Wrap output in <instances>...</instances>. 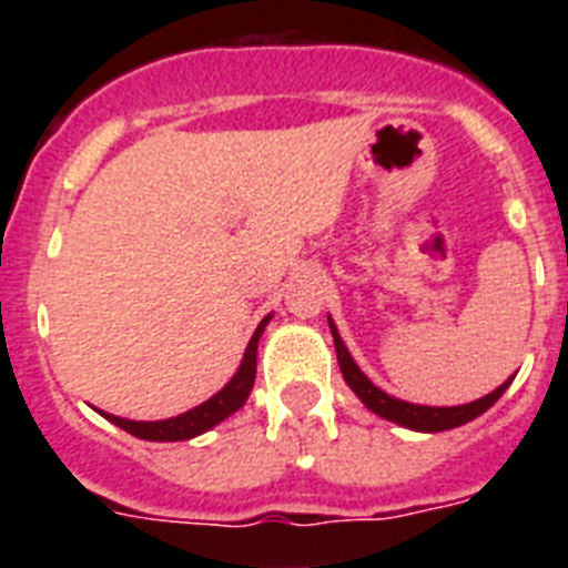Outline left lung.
I'll use <instances>...</instances> for the list:
<instances>
[{"label": "left lung", "mask_w": 568, "mask_h": 568, "mask_svg": "<svg viewBox=\"0 0 568 568\" xmlns=\"http://www.w3.org/2000/svg\"><path fill=\"white\" fill-rule=\"evenodd\" d=\"M329 329H333L341 375H344V381L349 384V389H353V393L358 395V398L364 400V404L369 406L375 415H381V418H386V420H395V424H400V426H409V429H418V433H444V429H455V426L466 424V420L478 418V415H484L486 409H489V406L506 393V386H509V381H511L509 378L506 384H500L495 393L484 395V398H478V400H471V404H460V406L406 404V400H398V398H393V395H386L384 389H378L373 381L366 378V375L358 369V364L353 361V355L346 353L344 341H341V335H338V329H335L333 321H329Z\"/></svg>", "instance_id": "left-lung-1"}]
</instances>
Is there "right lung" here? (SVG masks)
Wrapping results in <instances>:
<instances>
[{
  "label": "right lung",
  "mask_w": 568,
  "mask_h": 568,
  "mask_svg": "<svg viewBox=\"0 0 568 568\" xmlns=\"http://www.w3.org/2000/svg\"><path fill=\"white\" fill-rule=\"evenodd\" d=\"M267 321L270 315L261 321L255 335L250 338L247 353H244V361H241L239 373L233 375V381L224 386L222 393L213 395L210 400H204L202 406H195V409H190V413L175 415V418H168V420H128V418H115V415H108V413H104V418H108L110 424L122 426L124 433L144 440H187V438H195V435L207 433L210 426H215L219 420L233 415L235 409L244 406V400H247L255 381V353H258V338L261 333H264V327H267Z\"/></svg>",
  "instance_id": "add662e5"
}]
</instances>
